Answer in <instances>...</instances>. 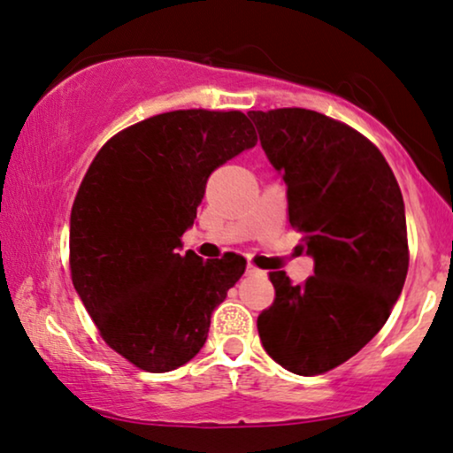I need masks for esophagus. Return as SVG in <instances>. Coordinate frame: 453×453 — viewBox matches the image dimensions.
I'll use <instances>...</instances> for the list:
<instances>
[{
    "label": "esophagus",
    "instance_id": "obj_1",
    "mask_svg": "<svg viewBox=\"0 0 453 453\" xmlns=\"http://www.w3.org/2000/svg\"><path fill=\"white\" fill-rule=\"evenodd\" d=\"M259 272H262V270H259L257 265H253V264H247V274H259Z\"/></svg>",
    "mask_w": 453,
    "mask_h": 453
}]
</instances>
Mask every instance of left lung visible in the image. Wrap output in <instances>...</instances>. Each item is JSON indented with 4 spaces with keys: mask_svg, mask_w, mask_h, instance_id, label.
<instances>
[{
    "mask_svg": "<svg viewBox=\"0 0 453 453\" xmlns=\"http://www.w3.org/2000/svg\"><path fill=\"white\" fill-rule=\"evenodd\" d=\"M247 115L315 262L303 284L270 272L276 296L257 332L284 369L321 375L355 357L398 301L411 259L404 200L380 148L346 123L296 107Z\"/></svg>",
    "mask_w": 453,
    "mask_h": 453,
    "instance_id": "obj_1",
    "label": "left lung"
}]
</instances>
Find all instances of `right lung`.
I'll list each match as a JSON object with an SVG mask.
<instances>
[{
    "label": "right lung",
    "mask_w": 453,
    "mask_h": 453,
    "mask_svg": "<svg viewBox=\"0 0 453 453\" xmlns=\"http://www.w3.org/2000/svg\"><path fill=\"white\" fill-rule=\"evenodd\" d=\"M257 144L241 111H169L104 142L70 216V270L98 334L148 373L191 361L245 257L177 253L214 169Z\"/></svg>",
    "instance_id": "1"
}]
</instances>
